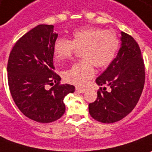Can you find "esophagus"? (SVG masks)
Instances as JSON below:
<instances>
[{
    "instance_id": "34e87169",
    "label": "esophagus",
    "mask_w": 152,
    "mask_h": 152,
    "mask_svg": "<svg viewBox=\"0 0 152 152\" xmlns=\"http://www.w3.org/2000/svg\"><path fill=\"white\" fill-rule=\"evenodd\" d=\"M76 91L78 92V93H84L86 91V90L85 89H80V88H76Z\"/></svg>"
}]
</instances>
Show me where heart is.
I'll return each instance as SVG.
<instances>
[{
  "label": "heart",
  "instance_id": "1",
  "mask_svg": "<svg viewBox=\"0 0 152 152\" xmlns=\"http://www.w3.org/2000/svg\"><path fill=\"white\" fill-rule=\"evenodd\" d=\"M119 39L113 30H104L95 27L76 28L72 33V40L58 38L53 44L54 56L58 61L72 58L74 51L81 49L83 58L63 72L68 83L84 86L94 76V65L98 68L109 66L116 56Z\"/></svg>",
  "mask_w": 152,
  "mask_h": 152
}]
</instances>
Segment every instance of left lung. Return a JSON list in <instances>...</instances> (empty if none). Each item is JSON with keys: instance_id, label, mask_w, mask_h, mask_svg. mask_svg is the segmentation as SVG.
Returning a JSON list of instances; mask_svg holds the SVG:
<instances>
[{"instance_id": "8db88e82", "label": "left lung", "mask_w": 152, "mask_h": 152, "mask_svg": "<svg viewBox=\"0 0 152 152\" xmlns=\"http://www.w3.org/2000/svg\"><path fill=\"white\" fill-rule=\"evenodd\" d=\"M121 47L116 58L95 80L98 97L89 104L95 120L112 124L121 120L135 108L145 83V67L138 44L132 36L121 32Z\"/></svg>"}]
</instances>
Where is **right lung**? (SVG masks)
Masks as SVG:
<instances>
[{"instance_id":"add662e5","label":"right lung","mask_w":152,"mask_h":152,"mask_svg":"<svg viewBox=\"0 0 152 152\" xmlns=\"http://www.w3.org/2000/svg\"><path fill=\"white\" fill-rule=\"evenodd\" d=\"M53 27L39 24L22 36L7 64L8 85L15 104L27 118L43 124L63 115V99L75 91L72 85H60L61 77L53 72V44L58 35ZM47 84L54 86L47 90Z\"/></svg>"}]
</instances>
